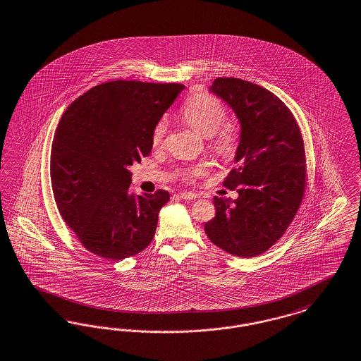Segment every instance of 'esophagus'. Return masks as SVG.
<instances>
[{
	"label": "esophagus",
	"mask_w": 361,
	"mask_h": 361,
	"mask_svg": "<svg viewBox=\"0 0 361 361\" xmlns=\"http://www.w3.org/2000/svg\"><path fill=\"white\" fill-rule=\"evenodd\" d=\"M178 197L184 199V200H195V199L199 197V195L195 193V192H183V193L178 195Z\"/></svg>",
	"instance_id": "esophagus-1"
}]
</instances>
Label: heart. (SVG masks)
I'll return each mask as SVG.
<instances>
[{"instance_id":"1","label":"heart","mask_w":361,"mask_h":361,"mask_svg":"<svg viewBox=\"0 0 361 361\" xmlns=\"http://www.w3.org/2000/svg\"><path fill=\"white\" fill-rule=\"evenodd\" d=\"M181 116L192 129L209 140V147L216 154L228 157L235 153L238 134L233 126L224 123L227 121V109L223 102L208 94L196 95L183 107ZM166 130V121L161 119L152 133V145L154 147L162 144ZM205 164H199L193 168L185 169L183 172V177L185 180H192L202 176L205 172Z\"/></svg>"}]
</instances>
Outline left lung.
I'll return each mask as SVG.
<instances>
[{
	"instance_id": "8db88e82",
	"label": "left lung",
	"mask_w": 361,
	"mask_h": 361,
	"mask_svg": "<svg viewBox=\"0 0 361 361\" xmlns=\"http://www.w3.org/2000/svg\"><path fill=\"white\" fill-rule=\"evenodd\" d=\"M209 92L226 102L240 123L236 168L224 185L235 200L219 199L205 223L209 240L235 257L267 251L288 230L305 192L302 135L288 106L271 91L238 78H217Z\"/></svg>"
}]
</instances>
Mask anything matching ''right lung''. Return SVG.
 <instances>
[{
	"label": "right lung",
	"instance_id": "1",
	"mask_svg": "<svg viewBox=\"0 0 361 361\" xmlns=\"http://www.w3.org/2000/svg\"><path fill=\"white\" fill-rule=\"evenodd\" d=\"M184 88L116 80L92 87L64 111L51 183L60 215L90 252L125 259L153 240L169 193H129V168L150 154L154 126Z\"/></svg>",
	"mask_w": 361,
	"mask_h": 361
}]
</instances>
